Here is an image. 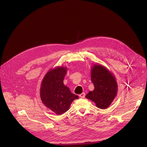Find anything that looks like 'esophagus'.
I'll use <instances>...</instances> for the list:
<instances>
[{"mask_svg": "<svg viewBox=\"0 0 147 147\" xmlns=\"http://www.w3.org/2000/svg\"><path fill=\"white\" fill-rule=\"evenodd\" d=\"M85 95H86L85 93L83 92V93H82V94H81L80 95V97L81 98H84L85 97Z\"/></svg>", "mask_w": 147, "mask_h": 147, "instance_id": "1", "label": "esophagus"}]
</instances>
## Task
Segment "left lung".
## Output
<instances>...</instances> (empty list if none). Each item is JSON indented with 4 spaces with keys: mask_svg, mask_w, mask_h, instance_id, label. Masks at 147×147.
Listing matches in <instances>:
<instances>
[{
    "mask_svg": "<svg viewBox=\"0 0 147 147\" xmlns=\"http://www.w3.org/2000/svg\"><path fill=\"white\" fill-rule=\"evenodd\" d=\"M91 78L94 90L86 97L95 103L96 107L105 109L108 108L117 92V84L111 72L102 65H94L91 69Z\"/></svg>",
    "mask_w": 147,
    "mask_h": 147,
    "instance_id": "obj_1",
    "label": "left lung"
}]
</instances>
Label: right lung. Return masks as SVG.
Wrapping results in <instances>:
<instances>
[{
  "label": "right lung",
  "instance_id": "add662e5",
  "mask_svg": "<svg viewBox=\"0 0 147 147\" xmlns=\"http://www.w3.org/2000/svg\"><path fill=\"white\" fill-rule=\"evenodd\" d=\"M67 68L51 69L45 76L40 89V96L44 105L57 115L67 112L72 102L78 96L72 94L63 84Z\"/></svg>",
  "mask_w": 147,
  "mask_h": 147
}]
</instances>
